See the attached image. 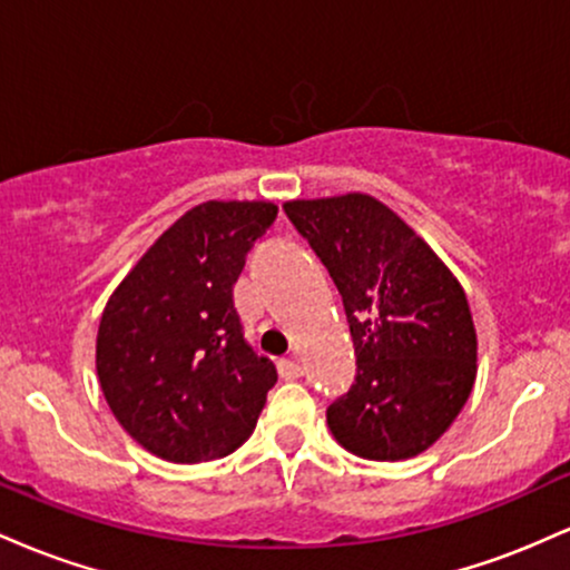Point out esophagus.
I'll return each instance as SVG.
<instances>
[{"mask_svg":"<svg viewBox=\"0 0 570 570\" xmlns=\"http://www.w3.org/2000/svg\"><path fill=\"white\" fill-rule=\"evenodd\" d=\"M278 375L284 377V381H294V377L303 375V367H299L297 358H281L278 362Z\"/></svg>","mask_w":570,"mask_h":570,"instance_id":"34e87169","label":"esophagus"}]
</instances>
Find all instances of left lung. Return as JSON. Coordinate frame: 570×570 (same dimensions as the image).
<instances>
[{
  "mask_svg": "<svg viewBox=\"0 0 570 570\" xmlns=\"http://www.w3.org/2000/svg\"><path fill=\"white\" fill-rule=\"evenodd\" d=\"M348 316L356 383L326 410L335 440L370 461L429 450L466 404L476 332L463 286L402 217L364 193L289 200Z\"/></svg>",
  "mask_w": 570,
  "mask_h": 570,
  "instance_id": "obj_1",
  "label": "left lung"
}]
</instances>
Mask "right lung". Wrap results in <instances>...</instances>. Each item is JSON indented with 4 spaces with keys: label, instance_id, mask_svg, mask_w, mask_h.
Instances as JSON below:
<instances>
[{
    "label": "right lung",
    "instance_id": "add662e5",
    "mask_svg": "<svg viewBox=\"0 0 570 570\" xmlns=\"http://www.w3.org/2000/svg\"><path fill=\"white\" fill-rule=\"evenodd\" d=\"M267 200H206L147 248L101 313L96 372L120 426L163 461L230 455L278 381L233 303L248 248L276 222Z\"/></svg>",
    "mask_w": 570,
    "mask_h": 570
}]
</instances>
